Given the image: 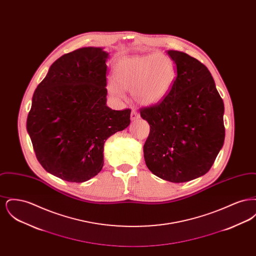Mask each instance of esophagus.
<instances>
[{
    "instance_id": "34e87169",
    "label": "esophagus",
    "mask_w": 256,
    "mask_h": 256,
    "mask_svg": "<svg viewBox=\"0 0 256 256\" xmlns=\"http://www.w3.org/2000/svg\"><path fill=\"white\" fill-rule=\"evenodd\" d=\"M130 117H132V120H134V121H135V120H137V119H139V118H140V114L138 113V111H137V110H132Z\"/></svg>"
}]
</instances>
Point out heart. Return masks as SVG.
<instances>
[{
  "label": "heart",
  "instance_id": "b5f03b06",
  "mask_svg": "<svg viewBox=\"0 0 256 256\" xmlns=\"http://www.w3.org/2000/svg\"><path fill=\"white\" fill-rule=\"evenodd\" d=\"M114 82L110 94L122 97L119 88L132 92L134 100L145 106L156 104L169 93L176 78V69L170 58L163 54L128 58L119 61L113 70Z\"/></svg>",
  "mask_w": 256,
  "mask_h": 256
}]
</instances>
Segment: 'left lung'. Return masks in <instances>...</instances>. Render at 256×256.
I'll use <instances>...</instances> for the list:
<instances>
[{"label":"left lung","instance_id":"8db88e82","mask_svg":"<svg viewBox=\"0 0 256 256\" xmlns=\"http://www.w3.org/2000/svg\"><path fill=\"white\" fill-rule=\"evenodd\" d=\"M168 54L176 66L169 93L140 110L150 128L144 158L160 178L185 182L206 174L224 145V106L206 65L182 52Z\"/></svg>","mask_w":256,"mask_h":256}]
</instances>
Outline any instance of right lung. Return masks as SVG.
I'll list each match as a JSON object with an SVG mask.
<instances>
[{"mask_svg": "<svg viewBox=\"0 0 256 256\" xmlns=\"http://www.w3.org/2000/svg\"><path fill=\"white\" fill-rule=\"evenodd\" d=\"M108 56L94 47L63 54L32 97L26 130L37 160L66 182H84L98 174L106 139L130 122V108L106 106Z\"/></svg>", "mask_w": 256, "mask_h": 256, "instance_id": "obj_1", "label": "right lung"}]
</instances>
